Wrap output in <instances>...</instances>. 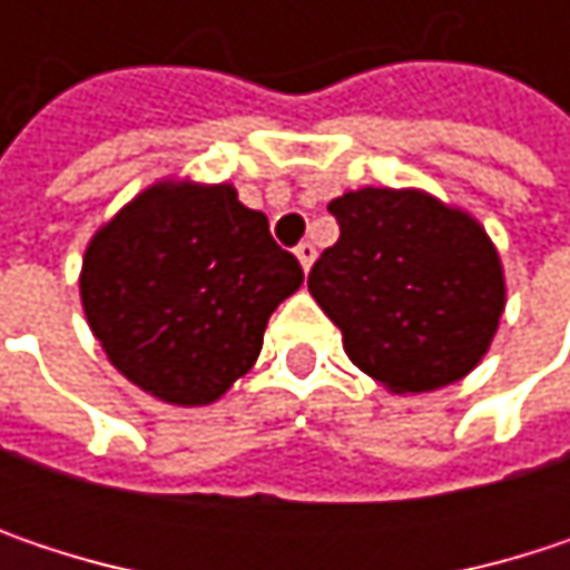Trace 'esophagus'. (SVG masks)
Returning a JSON list of instances; mask_svg holds the SVG:
<instances>
[{"label": "esophagus", "instance_id": "1", "mask_svg": "<svg viewBox=\"0 0 570 570\" xmlns=\"http://www.w3.org/2000/svg\"><path fill=\"white\" fill-rule=\"evenodd\" d=\"M296 261H299V267H303V271H309V267H313V261H316V247H313L309 240H303V244L296 247Z\"/></svg>", "mask_w": 570, "mask_h": 570}]
</instances>
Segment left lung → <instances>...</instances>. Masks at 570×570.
Wrapping results in <instances>:
<instances>
[{
	"label": "left lung",
	"mask_w": 570,
	"mask_h": 570,
	"mask_svg": "<svg viewBox=\"0 0 570 570\" xmlns=\"http://www.w3.org/2000/svg\"><path fill=\"white\" fill-rule=\"evenodd\" d=\"M340 240L309 293L346 356L396 396L465 380L505 313V271L485 227L419 187H360L330 200Z\"/></svg>",
	"instance_id": "obj_1"
}]
</instances>
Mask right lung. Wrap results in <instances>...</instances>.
<instances>
[{"label": "right lung", "instance_id": "1", "mask_svg": "<svg viewBox=\"0 0 570 570\" xmlns=\"http://www.w3.org/2000/svg\"><path fill=\"white\" fill-rule=\"evenodd\" d=\"M303 284L234 184L165 177L105 220L81 257L85 320L108 363L168 405H210L261 356Z\"/></svg>", "mask_w": 570, "mask_h": 570}]
</instances>
